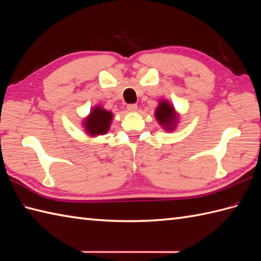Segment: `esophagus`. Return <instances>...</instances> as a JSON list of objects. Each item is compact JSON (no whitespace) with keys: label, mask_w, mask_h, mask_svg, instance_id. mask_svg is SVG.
<instances>
[{"label":"esophagus","mask_w":261,"mask_h":261,"mask_svg":"<svg viewBox=\"0 0 261 261\" xmlns=\"http://www.w3.org/2000/svg\"><path fill=\"white\" fill-rule=\"evenodd\" d=\"M126 110L129 111V112H136V111L138 110V105L137 104H127Z\"/></svg>","instance_id":"1"}]
</instances>
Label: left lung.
Here are the masks:
<instances>
[{"instance_id":"8db88e82","label":"left lung","mask_w":261,"mask_h":261,"mask_svg":"<svg viewBox=\"0 0 261 261\" xmlns=\"http://www.w3.org/2000/svg\"><path fill=\"white\" fill-rule=\"evenodd\" d=\"M156 119L159 122V124L164 126L166 130L170 131L175 129L177 123V113L175 109L167 101H160L158 108L156 109Z\"/></svg>"}]
</instances>
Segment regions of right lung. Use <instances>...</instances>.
Masks as SVG:
<instances>
[{
	"mask_svg": "<svg viewBox=\"0 0 261 261\" xmlns=\"http://www.w3.org/2000/svg\"><path fill=\"white\" fill-rule=\"evenodd\" d=\"M113 114L101 107H95L84 122L85 131L91 136L105 135L110 129Z\"/></svg>",
	"mask_w": 261,
	"mask_h": 261,
	"instance_id": "add662e5",
	"label": "right lung"
}]
</instances>
